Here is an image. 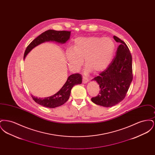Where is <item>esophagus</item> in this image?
<instances>
[{
	"label": "esophagus",
	"mask_w": 155,
	"mask_h": 155,
	"mask_svg": "<svg viewBox=\"0 0 155 155\" xmlns=\"http://www.w3.org/2000/svg\"><path fill=\"white\" fill-rule=\"evenodd\" d=\"M88 81V78L87 77H86V76H83V77H82V82H83V83L86 84V83H87Z\"/></svg>",
	"instance_id": "34e87169"
}]
</instances>
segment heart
Wrapping results in <instances>:
<instances>
[{
    "label": "heart",
    "instance_id": "b5f03b06",
    "mask_svg": "<svg viewBox=\"0 0 155 155\" xmlns=\"http://www.w3.org/2000/svg\"><path fill=\"white\" fill-rule=\"evenodd\" d=\"M115 49V43L110 38L79 37L74 40L73 48L67 49L66 58L68 66L75 71L81 68L84 59L87 72L98 73L109 65Z\"/></svg>",
    "mask_w": 155,
    "mask_h": 155
}]
</instances>
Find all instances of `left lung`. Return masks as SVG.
<instances>
[{
	"mask_svg": "<svg viewBox=\"0 0 155 155\" xmlns=\"http://www.w3.org/2000/svg\"><path fill=\"white\" fill-rule=\"evenodd\" d=\"M120 45L116 55L107 68L92 80L99 85V94L91 98L92 102L103 107H111L125 98L133 81L132 56L124 41L114 36Z\"/></svg>",
	"mask_w": 155,
	"mask_h": 155,
	"instance_id": "1",
	"label": "left lung"
}]
</instances>
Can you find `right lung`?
Returning <instances> with one entry per match:
<instances>
[{
    "label": "right lung",
    "instance_id": "right-lung-1",
    "mask_svg": "<svg viewBox=\"0 0 155 155\" xmlns=\"http://www.w3.org/2000/svg\"><path fill=\"white\" fill-rule=\"evenodd\" d=\"M70 34L71 31L53 30L46 31L34 39L27 47L24 52V59L33 48L45 42L51 41L60 44H65L69 39ZM82 79V77L81 74H71L68 77L67 80L62 88L54 95L44 98H38L33 95H31V97L36 103L46 107L54 108L58 107L64 104L68 100L71 89L75 85L81 84Z\"/></svg>",
    "mask_w": 155,
    "mask_h": 155
}]
</instances>
